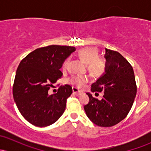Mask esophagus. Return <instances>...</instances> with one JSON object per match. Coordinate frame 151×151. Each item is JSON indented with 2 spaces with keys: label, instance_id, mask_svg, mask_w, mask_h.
Returning a JSON list of instances; mask_svg holds the SVG:
<instances>
[{
  "label": "esophagus",
  "instance_id": "obj_1",
  "mask_svg": "<svg viewBox=\"0 0 151 151\" xmlns=\"http://www.w3.org/2000/svg\"><path fill=\"white\" fill-rule=\"evenodd\" d=\"M72 91H73V93H74L75 95H77V96H79V95H81V93H82V91H79V90H78L77 88H72Z\"/></svg>",
  "mask_w": 151,
  "mask_h": 151
}]
</instances>
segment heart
<instances>
[{"label": "heart", "mask_w": 151, "mask_h": 151, "mask_svg": "<svg viewBox=\"0 0 151 151\" xmlns=\"http://www.w3.org/2000/svg\"><path fill=\"white\" fill-rule=\"evenodd\" d=\"M99 50L95 47H87L82 48L78 52V57L86 63L87 70L93 77H101L106 72V62L104 59L99 57ZM68 65V60L63 63V67L66 68ZM89 80L86 75H73L68 79L70 84L77 87H81Z\"/></svg>", "instance_id": "1"}]
</instances>
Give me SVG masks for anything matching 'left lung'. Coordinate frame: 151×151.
Segmentation results:
<instances>
[{
    "instance_id": "left-lung-1",
    "label": "left lung",
    "mask_w": 151,
    "mask_h": 151,
    "mask_svg": "<svg viewBox=\"0 0 151 151\" xmlns=\"http://www.w3.org/2000/svg\"><path fill=\"white\" fill-rule=\"evenodd\" d=\"M105 73L91 84L92 92H101V100L89 93L84 106L86 116L94 124L111 127L124 120L136 97L137 86L132 66L120 53L106 49Z\"/></svg>"
}]
</instances>
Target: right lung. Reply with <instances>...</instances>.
<instances>
[{"instance_id": "add662e5", "label": "right lung", "mask_w": 151, "mask_h": 151, "mask_svg": "<svg viewBox=\"0 0 151 151\" xmlns=\"http://www.w3.org/2000/svg\"><path fill=\"white\" fill-rule=\"evenodd\" d=\"M75 50L71 46H47L34 50L20 62L13 86V98L22 116L32 125H52L63 114L72 86H60L52 95L48 90L62 77V64Z\"/></svg>"}]
</instances>
